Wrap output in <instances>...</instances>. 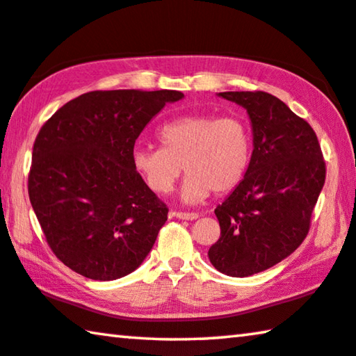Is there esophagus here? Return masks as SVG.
I'll return each mask as SVG.
<instances>
[{
  "instance_id": "34e87169",
  "label": "esophagus",
  "mask_w": 356,
  "mask_h": 356,
  "mask_svg": "<svg viewBox=\"0 0 356 356\" xmlns=\"http://www.w3.org/2000/svg\"><path fill=\"white\" fill-rule=\"evenodd\" d=\"M172 215L174 216H176V218H179V220H196L197 218V216H200V215H197V213H195V212H172Z\"/></svg>"
}]
</instances>
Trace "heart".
I'll return each instance as SVG.
<instances>
[{
  "mask_svg": "<svg viewBox=\"0 0 356 356\" xmlns=\"http://www.w3.org/2000/svg\"><path fill=\"white\" fill-rule=\"evenodd\" d=\"M160 149L136 147L131 165L149 190L165 195L186 174L180 196L200 202L213 191L225 195L242 182L251 160V131L237 116L185 114L156 131Z\"/></svg>",
  "mask_w": 356,
  "mask_h": 356,
  "instance_id": "b5f03b06",
  "label": "heart"
}]
</instances>
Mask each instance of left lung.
I'll list each match as a JSON object with an SVG mask.
<instances>
[{"label":"left lung","mask_w":356,"mask_h":356,"mask_svg":"<svg viewBox=\"0 0 356 356\" xmlns=\"http://www.w3.org/2000/svg\"><path fill=\"white\" fill-rule=\"evenodd\" d=\"M251 119L252 155L242 182L215 209L220 238L209 250L218 272L245 278L298 248L325 184L316 131L284 102L262 91L220 92Z\"/></svg>","instance_id":"1"}]
</instances>
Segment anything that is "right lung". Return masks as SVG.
Masks as SVG:
<instances>
[{
	"instance_id": "right-lung-1",
	"label": "right lung",
	"mask_w": 356,
	"mask_h": 356,
	"mask_svg": "<svg viewBox=\"0 0 356 356\" xmlns=\"http://www.w3.org/2000/svg\"><path fill=\"white\" fill-rule=\"evenodd\" d=\"M179 91H92L42 125L29 201L55 256L97 281L129 275L152 250L168 207L131 165L136 138Z\"/></svg>"
}]
</instances>
